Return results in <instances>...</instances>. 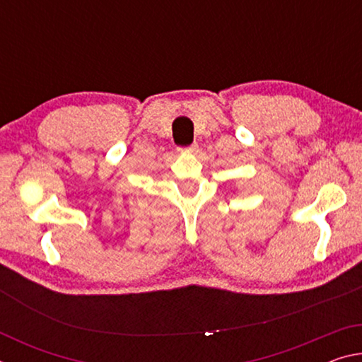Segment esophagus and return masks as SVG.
Masks as SVG:
<instances>
[{"label":"esophagus","mask_w":362,"mask_h":362,"mask_svg":"<svg viewBox=\"0 0 362 362\" xmlns=\"http://www.w3.org/2000/svg\"><path fill=\"white\" fill-rule=\"evenodd\" d=\"M196 150H198V145H196V144L189 145V146H185V148H179L180 153H188V155H189V153H194Z\"/></svg>","instance_id":"obj_1"}]
</instances>
